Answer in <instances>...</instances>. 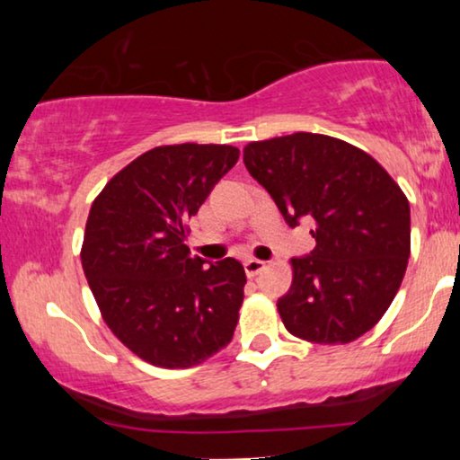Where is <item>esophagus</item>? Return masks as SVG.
Here are the masks:
<instances>
[{"mask_svg": "<svg viewBox=\"0 0 460 460\" xmlns=\"http://www.w3.org/2000/svg\"><path fill=\"white\" fill-rule=\"evenodd\" d=\"M263 268H266V261H261V260H247V261H244V272H247L249 279H253V276L260 274Z\"/></svg>", "mask_w": 460, "mask_h": 460, "instance_id": "34e87169", "label": "esophagus"}]
</instances>
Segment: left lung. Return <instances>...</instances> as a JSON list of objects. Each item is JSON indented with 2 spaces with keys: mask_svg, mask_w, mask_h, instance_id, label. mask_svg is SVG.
Returning a JSON list of instances; mask_svg holds the SVG:
<instances>
[{
  "mask_svg": "<svg viewBox=\"0 0 460 460\" xmlns=\"http://www.w3.org/2000/svg\"><path fill=\"white\" fill-rule=\"evenodd\" d=\"M244 167L285 222H314L316 247L293 257L282 324L312 343H349L379 323L411 257V205L392 175L339 137L297 131L251 142Z\"/></svg>",
  "mask_w": 460,
  "mask_h": 460,
  "instance_id": "1",
  "label": "left lung"
}]
</instances>
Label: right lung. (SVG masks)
Returning <instances> with one entry per match:
<instances>
[{"label":"right lung","mask_w":460,"mask_h":460,"mask_svg":"<svg viewBox=\"0 0 460 460\" xmlns=\"http://www.w3.org/2000/svg\"><path fill=\"white\" fill-rule=\"evenodd\" d=\"M226 144L156 146L102 188L87 216L81 263L104 323L144 362L190 368L226 348L244 297V268L203 266L188 219L236 165Z\"/></svg>","instance_id":"1"}]
</instances>
